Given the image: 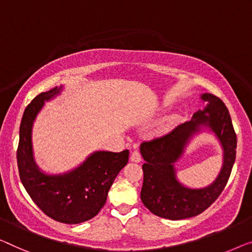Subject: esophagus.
<instances>
[{
    "label": "esophagus",
    "mask_w": 252,
    "mask_h": 252,
    "mask_svg": "<svg viewBox=\"0 0 252 252\" xmlns=\"http://www.w3.org/2000/svg\"><path fill=\"white\" fill-rule=\"evenodd\" d=\"M130 160H131V162H133V163H140L141 162L140 153H139L138 150H134V152L131 153Z\"/></svg>",
    "instance_id": "1"
}]
</instances>
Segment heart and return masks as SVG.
<instances>
[{
	"label": "heart",
	"instance_id": "obj_1",
	"mask_svg": "<svg viewBox=\"0 0 252 252\" xmlns=\"http://www.w3.org/2000/svg\"><path fill=\"white\" fill-rule=\"evenodd\" d=\"M175 123H176V118H174V116L164 120V121L159 125L158 129H157V133H158L159 136H163V134L168 133L172 129H173Z\"/></svg>",
	"mask_w": 252,
	"mask_h": 252
}]
</instances>
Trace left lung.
I'll return each instance as SVG.
<instances>
[{
  "mask_svg": "<svg viewBox=\"0 0 252 252\" xmlns=\"http://www.w3.org/2000/svg\"><path fill=\"white\" fill-rule=\"evenodd\" d=\"M206 103L190 121L175 127L170 133L142 142L140 154L144 185L141 201L154 215L179 220L189 219L207 209L226 186L236 155V134L225 104L212 94H201ZM214 134L222 148L223 164L219 175L208 186L190 188L177 179L175 165L184 155L190 140L198 134Z\"/></svg>",
  "mask_w": 252,
  "mask_h": 252,
  "instance_id": "left-lung-1",
  "label": "left lung"
}]
</instances>
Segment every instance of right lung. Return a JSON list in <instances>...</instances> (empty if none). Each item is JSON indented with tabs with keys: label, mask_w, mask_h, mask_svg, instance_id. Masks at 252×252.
Here are the masks:
<instances>
[{
	"label": "right lung",
	"mask_w": 252,
	"mask_h": 252,
	"mask_svg": "<svg viewBox=\"0 0 252 252\" xmlns=\"http://www.w3.org/2000/svg\"><path fill=\"white\" fill-rule=\"evenodd\" d=\"M63 89L61 85L40 93L26 107L19 131L17 160L20 180L32 201L58 222L79 224L95 217L102 209L108 190L129 160V150H96L64 173L51 174L40 170L33 156V123L45 102L61 95Z\"/></svg>",
	"instance_id": "add662e5"
}]
</instances>
